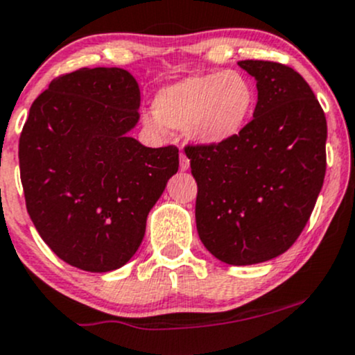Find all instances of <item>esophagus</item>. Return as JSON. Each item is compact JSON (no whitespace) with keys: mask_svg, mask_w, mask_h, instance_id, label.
Masks as SVG:
<instances>
[{"mask_svg":"<svg viewBox=\"0 0 355 355\" xmlns=\"http://www.w3.org/2000/svg\"><path fill=\"white\" fill-rule=\"evenodd\" d=\"M179 169H181V171H188L189 169V159L186 157L182 152H181V157H179Z\"/></svg>","mask_w":355,"mask_h":355,"instance_id":"esophagus-1","label":"esophagus"}]
</instances>
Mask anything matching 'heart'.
<instances>
[{
	"label": "heart",
	"instance_id": "heart-1",
	"mask_svg": "<svg viewBox=\"0 0 355 355\" xmlns=\"http://www.w3.org/2000/svg\"><path fill=\"white\" fill-rule=\"evenodd\" d=\"M257 93L239 71L191 74L164 86L154 98V113L146 125L154 132L164 127L184 130L194 146L218 147L232 142L252 120Z\"/></svg>",
	"mask_w": 355,
	"mask_h": 355
}]
</instances>
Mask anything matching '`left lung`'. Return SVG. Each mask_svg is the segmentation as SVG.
<instances>
[{"instance_id": "left-lung-1", "label": "left lung", "mask_w": 355, "mask_h": 355, "mask_svg": "<svg viewBox=\"0 0 355 355\" xmlns=\"http://www.w3.org/2000/svg\"><path fill=\"white\" fill-rule=\"evenodd\" d=\"M257 86L254 118L218 147H186L196 179V228L218 261L250 266L300 237L323 186L327 120L291 67L240 60Z\"/></svg>"}]
</instances>
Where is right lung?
I'll return each instance as SVG.
<instances>
[{
    "label": "right lung",
    "mask_w": 355,
    "mask_h": 355,
    "mask_svg": "<svg viewBox=\"0 0 355 355\" xmlns=\"http://www.w3.org/2000/svg\"><path fill=\"white\" fill-rule=\"evenodd\" d=\"M140 87L120 67L54 79L33 101L18 146L26 209L57 257L87 272L127 264L178 173V148L142 146Z\"/></svg>",
    "instance_id": "obj_1"
}]
</instances>
